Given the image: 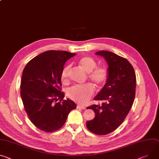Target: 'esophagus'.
I'll return each instance as SVG.
<instances>
[{
	"label": "esophagus",
	"instance_id": "esophagus-1",
	"mask_svg": "<svg viewBox=\"0 0 159 159\" xmlns=\"http://www.w3.org/2000/svg\"><path fill=\"white\" fill-rule=\"evenodd\" d=\"M77 108H79V109H82V110L85 109V107H83V106H81V105H78L77 106Z\"/></svg>",
	"mask_w": 159,
	"mask_h": 159
}]
</instances>
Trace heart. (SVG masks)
I'll list each match as a JSON object with an SVG mask.
<instances>
[{
    "instance_id": "1",
    "label": "heart",
    "mask_w": 159,
    "mask_h": 159,
    "mask_svg": "<svg viewBox=\"0 0 159 159\" xmlns=\"http://www.w3.org/2000/svg\"><path fill=\"white\" fill-rule=\"evenodd\" d=\"M80 66L89 74V79L98 88L102 87L107 82L108 71L104 67H97V63L91 57H84L79 61ZM70 70V65L65 66L61 73V78L63 82H66ZM94 88L91 84L75 85L70 88L67 94L70 99L80 104H85L93 96Z\"/></svg>"
}]
</instances>
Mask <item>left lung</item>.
Instances as JSON below:
<instances>
[{
  "mask_svg": "<svg viewBox=\"0 0 159 159\" xmlns=\"http://www.w3.org/2000/svg\"><path fill=\"white\" fill-rule=\"evenodd\" d=\"M95 54L103 57L108 71V79L94 100L102 101V105L88 107L95 113L94 118L86 122L92 133L105 135L115 131L125 119L134 102L136 75L127 60L112 52L101 51Z\"/></svg>",
  "mask_w": 159,
  "mask_h": 159,
  "instance_id": "8db88e82",
  "label": "left lung"
}]
</instances>
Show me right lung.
Masks as SVG:
<instances>
[{
  "mask_svg": "<svg viewBox=\"0 0 159 159\" xmlns=\"http://www.w3.org/2000/svg\"><path fill=\"white\" fill-rule=\"evenodd\" d=\"M75 54L48 51L34 57L23 71L20 88L25 110L42 131L51 133L59 129L69 113L77 108L72 100H63L65 95L60 91L61 71L66 61Z\"/></svg>",
  "mask_w": 159,
  "mask_h": 159,
  "instance_id": "right-lung-1",
  "label": "right lung"
}]
</instances>
